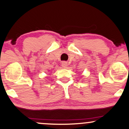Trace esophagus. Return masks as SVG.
Instances as JSON below:
<instances>
[{
	"label": "esophagus",
	"instance_id": "obj_1",
	"mask_svg": "<svg viewBox=\"0 0 129 129\" xmlns=\"http://www.w3.org/2000/svg\"><path fill=\"white\" fill-rule=\"evenodd\" d=\"M61 66L63 68H66L68 66V63H67V62H62Z\"/></svg>",
	"mask_w": 129,
	"mask_h": 129
}]
</instances>
